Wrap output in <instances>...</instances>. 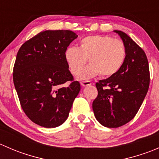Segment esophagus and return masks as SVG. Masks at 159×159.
Segmentation results:
<instances>
[{
  "instance_id": "1",
  "label": "esophagus",
  "mask_w": 159,
  "mask_h": 159,
  "mask_svg": "<svg viewBox=\"0 0 159 159\" xmlns=\"http://www.w3.org/2000/svg\"><path fill=\"white\" fill-rule=\"evenodd\" d=\"M81 84L83 87H87V86L91 85V82L90 81H83L81 82Z\"/></svg>"
}]
</instances>
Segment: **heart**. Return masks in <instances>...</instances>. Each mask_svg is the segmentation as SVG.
I'll return each mask as SVG.
<instances>
[{
	"label": "heart",
	"mask_w": 159,
	"mask_h": 159,
	"mask_svg": "<svg viewBox=\"0 0 159 159\" xmlns=\"http://www.w3.org/2000/svg\"><path fill=\"white\" fill-rule=\"evenodd\" d=\"M126 57V47L118 38L107 35H91L83 38L78 48L69 47L65 53V58L70 73L79 79H88L100 74L102 77L115 75L122 67ZM88 59L90 63L80 70Z\"/></svg>",
	"instance_id": "heart-1"
}]
</instances>
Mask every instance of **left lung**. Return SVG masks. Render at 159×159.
Here are the masks:
<instances>
[{
  "label": "left lung",
  "mask_w": 159,
  "mask_h": 159,
  "mask_svg": "<svg viewBox=\"0 0 159 159\" xmlns=\"http://www.w3.org/2000/svg\"><path fill=\"white\" fill-rule=\"evenodd\" d=\"M114 31L125 45V60L115 75L96 83L98 96L92 104L96 119L108 128L124 125L135 116L150 82L145 51L127 34L121 30Z\"/></svg>",
  "instance_id": "1"
}]
</instances>
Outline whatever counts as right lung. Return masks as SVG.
Masks as SVG:
<instances>
[{
	"instance_id": "1",
	"label": "right lung",
	"mask_w": 159,
	"mask_h": 159,
	"mask_svg": "<svg viewBox=\"0 0 159 159\" xmlns=\"http://www.w3.org/2000/svg\"><path fill=\"white\" fill-rule=\"evenodd\" d=\"M77 38L71 30H45L24 43L17 52L14 87L22 109L38 125L63 124L81 90L65 58V51Z\"/></svg>"
}]
</instances>
